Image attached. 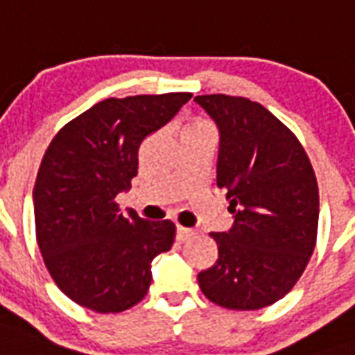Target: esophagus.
<instances>
[{"label": "esophagus", "mask_w": 355, "mask_h": 355, "mask_svg": "<svg viewBox=\"0 0 355 355\" xmlns=\"http://www.w3.org/2000/svg\"><path fill=\"white\" fill-rule=\"evenodd\" d=\"M193 236V230L186 227H178L177 228V239L178 241H188L189 237Z\"/></svg>", "instance_id": "1"}]
</instances>
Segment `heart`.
I'll list each match as a JSON object with an SVG mask.
<instances>
[{"instance_id":"b5f03b06","label":"heart","mask_w":355,"mask_h":355,"mask_svg":"<svg viewBox=\"0 0 355 355\" xmlns=\"http://www.w3.org/2000/svg\"><path fill=\"white\" fill-rule=\"evenodd\" d=\"M189 125H208V123L206 121H193V123H189ZM188 125V127H189Z\"/></svg>"}]
</instances>
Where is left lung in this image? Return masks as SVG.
Returning <instances> with one entry per match:
<instances>
[{"label":"left lung","mask_w":355,"mask_h":355,"mask_svg":"<svg viewBox=\"0 0 355 355\" xmlns=\"http://www.w3.org/2000/svg\"><path fill=\"white\" fill-rule=\"evenodd\" d=\"M195 103L219 128L217 186L234 225L211 232L219 258L197 276L200 291L228 309H261L291 291L317 241L319 188L306 150L259 103L225 94Z\"/></svg>","instance_id":"obj_1"}]
</instances>
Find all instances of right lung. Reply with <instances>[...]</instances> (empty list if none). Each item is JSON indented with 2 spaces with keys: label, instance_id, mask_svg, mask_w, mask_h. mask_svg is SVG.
Returning a JSON list of instances; mask_svg holds the SVG:
<instances>
[{
  "label": "right lung",
  "instance_id": "obj_1",
  "mask_svg": "<svg viewBox=\"0 0 355 355\" xmlns=\"http://www.w3.org/2000/svg\"><path fill=\"white\" fill-rule=\"evenodd\" d=\"M188 92L105 99L64 125L36 175V241L58 289L83 308L119 313L149 291L150 261L175 241V223L119 210L138 175V149L171 121Z\"/></svg>",
  "mask_w": 355,
  "mask_h": 355
}]
</instances>
